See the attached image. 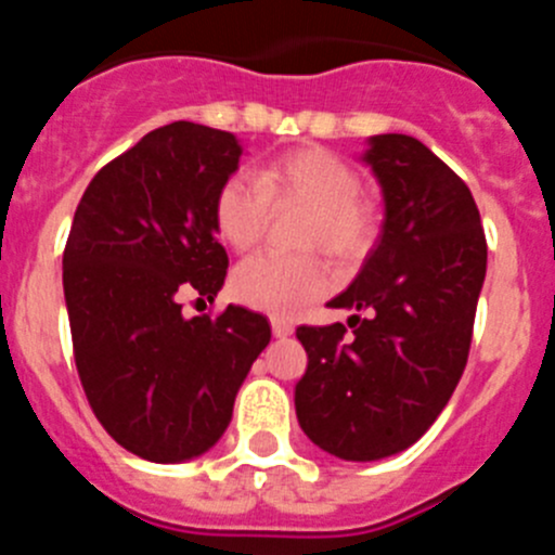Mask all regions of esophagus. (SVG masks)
<instances>
[{"label":"esophagus","instance_id":"esophagus-1","mask_svg":"<svg viewBox=\"0 0 555 555\" xmlns=\"http://www.w3.org/2000/svg\"><path fill=\"white\" fill-rule=\"evenodd\" d=\"M292 331H294V325L288 320H283V317H274L272 320V333L278 338H286V336H292Z\"/></svg>","mask_w":555,"mask_h":555}]
</instances>
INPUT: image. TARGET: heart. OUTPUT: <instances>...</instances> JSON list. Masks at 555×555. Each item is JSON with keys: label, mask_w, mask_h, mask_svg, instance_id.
Here are the masks:
<instances>
[{"label": "heart", "mask_w": 555, "mask_h": 555, "mask_svg": "<svg viewBox=\"0 0 555 555\" xmlns=\"http://www.w3.org/2000/svg\"><path fill=\"white\" fill-rule=\"evenodd\" d=\"M358 171L325 146L288 150L255 169V178L230 175L214 199V224L233 249H249L263 233L269 205L308 208L300 247L322 249L338 263L358 261L375 242V214L358 197ZM235 300L272 317H297L331 288L317 255L258 253L235 267Z\"/></svg>", "instance_id": "obj_1"}]
</instances>
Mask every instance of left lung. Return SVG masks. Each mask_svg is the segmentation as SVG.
Masks as SVG:
<instances>
[{
  "instance_id": "1",
  "label": "left lung",
  "mask_w": 555,
  "mask_h": 555,
  "mask_svg": "<svg viewBox=\"0 0 555 555\" xmlns=\"http://www.w3.org/2000/svg\"><path fill=\"white\" fill-rule=\"evenodd\" d=\"M364 160L384 189L377 247L333 308L347 325H300L308 370L300 428L345 461L395 455L436 423L467 366L487 278V235L467 183L423 141L372 135Z\"/></svg>"
}]
</instances>
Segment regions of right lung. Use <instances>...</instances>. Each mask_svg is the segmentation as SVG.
Listing matches in <instances>:
<instances>
[{
  "instance_id": "right-lung-1",
  "label": "right lung",
  "mask_w": 555,
  "mask_h": 555,
  "mask_svg": "<svg viewBox=\"0 0 555 555\" xmlns=\"http://www.w3.org/2000/svg\"><path fill=\"white\" fill-rule=\"evenodd\" d=\"M233 132L171 121L88 183L63 249L72 347L88 405L125 450L155 464L205 453L272 338L242 306L185 320L228 274L214 199L238 169Z\"/></svg>"
}]
</instances>
